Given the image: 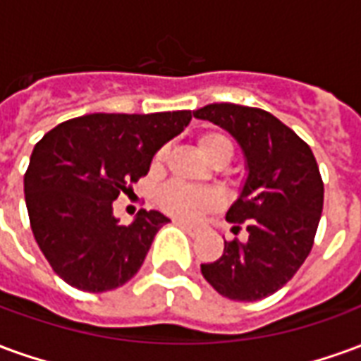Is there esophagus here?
<instances>
[{
  "label": "esophagus",
  "mask_w": 361,
  "mask_h": 361,
  "mask_svg": "<svg viewBox=\"0 0 361 361\" xmlns=\"http://www.w3.org/2000/svg\"><path fill=\"white\" fill-rule=\"evenodd\" d=\"M178 226L183 228V230H185V232H188L191 238H195V235H199V232H201V230H199L197 226H191V224H188V222H181V220H178Z\"/></svg>",
  "instance_id": "esophagus-1"
}]
</instances>
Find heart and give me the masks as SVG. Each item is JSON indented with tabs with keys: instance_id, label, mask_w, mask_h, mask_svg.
<instances>
[{
	"instance_id": "1",
	"label": "heart",
	"mask_w": 361,
	"mask_h": 361,
	"mask_svg": "<svg viewBox=\"0 0 361 361\" xmlns=\"http://www.w3.org/2000/svg\"><path fill=\"white\" fill-rule=\"evenodd\" d=\"M199 150L214 166H226L234 157V142L224 133H204L199 137ZM166 149H160L154 157V166H160L166 158ZM222 203L219 191L189 188L183 183H168L158 193V204L162 211L181 220H199L204 212L216 209Z\"/></svg>"
}]
</instances>
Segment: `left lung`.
<instances>
[{
  "label": "left lung",
  "mask_w": 361,
  "mask_h": 361,
  "mask_svg": "<svg viewBox=\"0 0 361 361\" xmlns=\"http://www.w3.org/2000/svg\"><path fill=\"white\" fill-rule=\"evenodd\" d=\"M226 129L242 147L247 178L226 212L247 242H224L204 280L235 302H257L286 284L310 255L323 211V180L310 145L272 114L240 104H209L193 111Z\"/></svg>",
  "instance_id": "obj_1"
}]
</instances>
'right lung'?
<instances>
[{
    "instance_id": "add662e5",
    "label": "right lung",
    "mask_w": 361,
    "mask_h": 361,
    "mask_svg": "<svg viewBox=\"0 0 361 361\" xmlns=\"http://www.w3.org/2000/svg\"><path fill=\"white\" fill-rule=\"evenodd\" d=\"M189 121V110L90 114L59 123L36 142L25 201L36 243L59 279L85 292H108L137 274L170 220L139 211L123 226L111 203L149 173L157 150Z\"/></svg>"
}]
</instances>
